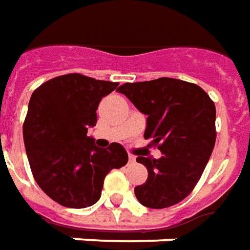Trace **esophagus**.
I'll use <instances>...</instances> for the list:
<instances>
[{
	"instance_id": "1",
	"label": "esophagus",
	"mask_w": 250,
	"mask_h": 250,
	"mask_svg": "<svg viewBox=\"0 0 250 250\" xmlns=\"http://www.w3.org/2000/svg\"><path fill=\"white\" fill-rule=\"evenodd\" d=\"M128 161H130L131 164H134V162H135V155H132V154L128 155Z\"/></svg>"
}]
</instances>
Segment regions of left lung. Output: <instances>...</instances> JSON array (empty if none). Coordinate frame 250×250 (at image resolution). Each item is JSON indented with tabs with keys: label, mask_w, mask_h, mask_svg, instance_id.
Segmentation results:
<instances>
[{
	"label": "left lung",
	"mask_w": 250,
	"mask_h": 250,
	"mask_svg": "<svg viewBox=\"0 0 250 250\" xmlns=\"http://www.w3.org/2000/svg\"><path fill=\"white\" fill-rule=\"evenodd\" d=\"M118 90L147 115L143 137L162 153L158 160L137 158L149 176L135 187V196L149 208L180 203L196 187L214 149V101L196 83L167 77L125 83Z\"/></svg>",
	"instance_id": "left-lung-1"
}]
</instances>
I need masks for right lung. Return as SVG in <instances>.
<instances>
[{"instance_id": "right-lung-1", "label": "right lung", "mask_w": 250, "mask_h": 250, "mask_svg": "<svg viewBox=\"0 0 250 250\" xmlns=\"http://www.w3.org/2000/svg\"><path fill=\"white\" fill-rule=\"evenodd\" d=\"M118 85L70 73L42 83L31 96L22 125L29 167L38 186L63 207L95 204L105 176L128 161L122 145L101 149L86 135L97 123L101 99Z\"/></svg>"}]
</instances>
